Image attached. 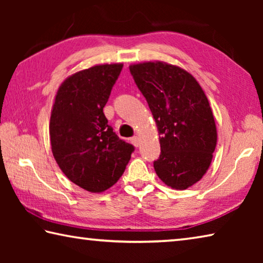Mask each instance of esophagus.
<instances>
[{
    "instance_id": "34e87169",
    "label": "esophagus",
    "mask_w": 263,
    "mask_h": 263,
    "mask_svg": "<svg viewBox=\"0 0 263 263\" xmlns=\"http://www.w3.org/2000/svg\"><path fill=\"white\" fill-rule=\"evenodd\" d=\"M131 142L133 145L136 146V147H138V146L140 145V139H139V137H132V139H131Z\"/></svg>"
}]
</instances>
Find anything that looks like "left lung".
<instances>
[{"label":"left lung","mask_w":263,"mask_h":263,"mask_svg":"<svg viewBox=\"0 0 263 263\" xmlns=\"http://www.w3.org/2000/svg\"><path fill=\"white\" fill-rule=\"evenodd\" d=\"M157 123L161 154L153 162L168 186L183 190L202 179L212 160L217 130L203 89L193 75L166 62L130 66Z\"/></svg>","instance_id":"obj_1"}]
</instances>
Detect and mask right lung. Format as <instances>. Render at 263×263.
Wrapping results in <instances>:
<instances>
[{
    "label": "right lung",
    "mask_w": 263,
    "mask_h": 263,
    "mask_svg": "<svg viewBox=\"0 0 263 263\" xmlns=\"http://www.w3.org/2000/svg\"><path fill=\"white\" fill-rule=\"evenodd\" d=\"M122 68L99 65L73 74L62 82L52 109L53 157L73 183L90 193L112 186L135 151L119 139L103 112Z\"/></svg>",
    "instance_id": "right-lung-1"
}]
</instances>
